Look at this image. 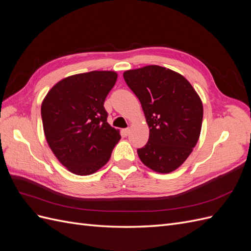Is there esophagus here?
Wrapping results in <instances>:
<instances>
[{"mask_svg": "<svg viewBox=\"0 0 251 251\" xmlns=\"http://www.w3.org/2000/svg\"><path fill=\"white\" fill-rule=\"evenodd\" d=\"M123 132H124V135H125V136H127V135H128V133H130V128H128V127L124 128Z\"/></svg>", "mask_w": 251, "mask_h": 251, "instance_id": "obj_1", "label": "esophagus"}]
</instances>
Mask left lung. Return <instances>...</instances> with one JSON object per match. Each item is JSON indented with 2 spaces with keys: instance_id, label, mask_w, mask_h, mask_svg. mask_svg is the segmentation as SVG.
I'll return each mask as SVG.
<instances>
[{
  "instance_id": "left-lung-1",
  "label": "left lung",
  "mask_w": 251,
  "mask_h": 251,
  "mask_svg": "<svg viewBox=\"0 0 251 251\" xmlns=\"http://www.w3.org/2000/svg\"><path fill=\"white\" fill-rule=\"evenodd\" d=\"M124 78L138 97L150 127L149 141L137 150L140 160L157 173L178 169L199 139V95L181 74L156 65L126 71Z\"/></svg>"
}]
</instances>
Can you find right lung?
Wrapping results in <instances>:
<instances>
[{
    "mask_svg": "<svg viewBox=\"0 0 251 251\" xmlns=\"http://www.w3.org/2000/svg\"><path fill=\"white\" fill-rule=\"evenodd\" d=\"M113 71H91L58 81L42 103L45 136L53 154L71 173L86 176L109 161L119 141L103 103L115 85Z\"/></svg>",
    "mask_w": 251,
    "mask_h": 251,
    "instance_id": "1",
    "label": "right lung"
}]
</instances>
